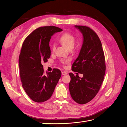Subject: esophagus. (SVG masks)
I'll list each match as a JSON object with an SVG mask.
<instances>
[{"instance_id": "obj_1", "label": "esophagus", "mask_w": 127, "mask_h": 127, "mask_svg": "<svg viewBox=\"0 0 127 127\" xmlns=\"http://www.w3.org/2000/svg\"><path fill=\"white\" fill-rule=\"evenodd\" d=\"M67 74V72L66 71H63L62 72V74L65 75H66Z\"/></svg>"}]
</instances>
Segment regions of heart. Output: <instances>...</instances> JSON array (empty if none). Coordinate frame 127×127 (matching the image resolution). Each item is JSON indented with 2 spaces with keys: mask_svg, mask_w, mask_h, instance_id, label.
<instances>
[{
  "mask_svg": "<svg viewBox=\"0 0 127 127\" xmlns=\"http://www.w3.org/2000/svg\"><path fill=\"white\" fill-rule=\"evenodd\" d=\"M60 41L63 44L67 47L68 49H73L75 44V37L70 33H65L60 38ZM55 48V45L54 44L53 45V49ZM66 61H62V63H65Z\"/></svg>",
  "mask_w": 127,
  "mask_h": 127,
  "instance_id": "obj_1",
  "label": "heart"
}]
</instances>
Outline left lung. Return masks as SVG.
Listing matches in <instances>:
<instances>
[{
    "instance_id": "1",
    "label": "left lung",
    "mask_w": 127,
    "mask_h": 127,
    "mask_svg": "<svg viewBox=\"0 0 127 127\" xmlns=\"http://www.w3.org/2000/svg\"><path fill=\"white\" fill-rule=\"evenodd\" d=\"M74 27L82 34L83 43L72 70L82 74L83 77L70 73L69 90L75 102L85 104L95 97L102 85L106 70L105 56L102 43L95 32L88 27Z\"/></svg>"
}]
</instances>
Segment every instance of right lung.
<instances>
[{
  "label": "right lung",
  "mask_w": 127,
  "mask_h": 127,
  "mask_svg": "<svg viewBox=\"0 0 127 127\" xmlns=\"http://www.w3.org/2000/svg\"><path fill=\"white\" fill-rule=\"evenodd\" d=\"M62 31L54 26L40 27L23 42L19 60L21 80L25 93L35 102L49 99L61 78V71L57 68L45 74L42 63L47 62L50 56L52 36Z\"/></svg>",
  "instance_id": "1"
}]
</instances>
